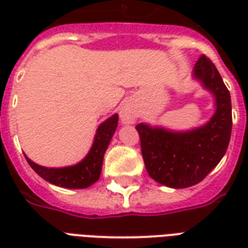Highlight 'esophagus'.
I'll list each match as a JSON object with an SVG mask.
<instances>
[{"label": "esophagus", "instance_id": "1", "mask_svg": "<svg viewBox=\"0 0 248 248\" xmlns=\"http://www.w3.org/2000/svg\"><path fill=\"white\" fill-rule=\"evenodd\" d=\"M119 117H121V122L124 124H131L135 122L137 114H135L134 108H130V106H124V108H121V111H119Z\"/></svg>", "mask_w": 248, "mask_h": 248}]
</instances>
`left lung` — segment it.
Returning a JSON list of instances; mask_svg holds the SVG:
<instances>
[{"label": "left lung", "mask_w": 248, "mask_h": 248, "mask_svg": "<svg viewBox=\"0 0 248 248\" xmlns=\"http://www.w3.org/2000/svg\"><path fill=\"white\" fill-rule=\"evenodd\" d=\"M192 78L214 97V114L206 124L187 130L137 124L146 170L154 181L171 188L203 181L223 158L231 137V97L215 65L202 56Z\"/></svg>", "instance_id": "obj_1"}]
</instances>
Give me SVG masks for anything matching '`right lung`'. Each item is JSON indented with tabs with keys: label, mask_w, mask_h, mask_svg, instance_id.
Instances as JSON below:
<instances>
[{
	"label": "right lung",
	"mask_w": 248,
	"mask_h": 248,
	"mask_svg": "<svg viewBox=\"0 0 248 248\" xmlns=\"http://www.w3.org/2000/svg\"><path fill=\"white\" fill-rule=\"evenodd\" d=\"M118 126V114H113L106 121L98 126L94 140L86 156L76 165L65 167H46L41 166L26 156L30 167L41 178H44L51 185L63 187V188H86L99 179L102 171V163L108 143L113 138Z\"/></svg>",
	"instance_id": "obj_1"
}]
</instances>
